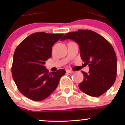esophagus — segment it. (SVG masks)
Returning <instances> with one entry per match:
<instances>
[{
	"mask_svg": "<svg viewBox=\"0 0 125 125\" xmlns=\"http://www.w3.org/2000/svg\"><path fill=\"white\" fill-rule=\"evenodd\" d=\"M66 72L67 73H73V71H72V70H67L66 71Z\"/></svg>",
	"mask_w": 125,
	"mask_h": 125,
	"instance_id": "1",
	"label": "esophagus"
}]
</instances>
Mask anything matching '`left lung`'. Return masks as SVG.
Instances as JSON below:
<instances>
[{
  "mask_svg": "<svg viewBox=\"0 0 125 125\" xmlns=\"http://www.w3.org/2000/svg\"><path fill=\"white\" fill-rule=\"evenodd\" d=\"M67 39L78 43L82 59L89 67L88 73L81 71L84 78L79 87L87 95L100 96L116 78L117 58L113 46L105 38L90 30L69 32L61 41Z\"/></svg>",
  "mask_w": 125,
  "mask_h": 125,
  "instance_id": "obj_1",
  "label": "left lung"
}]
</instances>
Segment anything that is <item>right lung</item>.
Returning <instances> with one entry per match:
<instances>
[{
  "mask_svg": "<svg viewBox=\"0 0 125 125\" xmlns=\"http://www.w3.org/2000/svg\"><path fill=\"white\" fill-rule=\"evenodd\" d=\"M64 34L41 31L31 34L16 49L12 74L18 90L30 99L41 101L47 98L58 86L64 69L49 73L44 66L52 56V48Z\"/></svg>",
  "mask_w": 125,
  "mask_h": 125,
  "instance_id": "1",
  "label": "right lung"
}]
</instances>
